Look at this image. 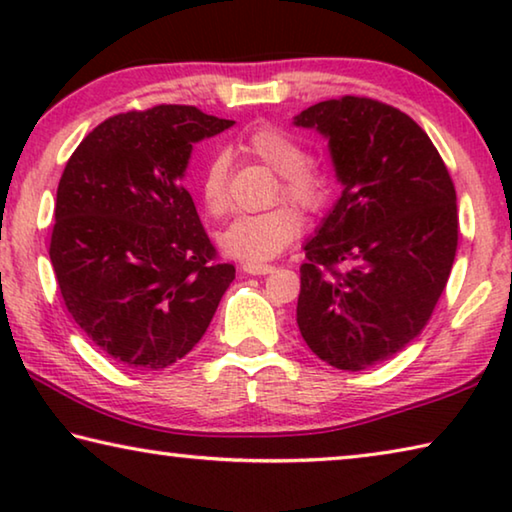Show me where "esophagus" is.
<instances>
[{"label":"esophagus","mask_w":512,"mask_h":512,"mask_svg":"<svg viewBox=\"0 0 512 512\" xmlns=\"http://www.w3.org/2000/svg\"><path fill=\"white\" fill-rule=\"evenodd\" d=\"M241 268H244V273L248 275H268L275 271V266L271 264H244Z\"/></svg>","instance_id":"obj_1"}]
</instances>
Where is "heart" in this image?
I'll return each mask as SVG.
<instances>
[{
	"label": "heart",
	"instance_id": "heart-1",
	"mask_svg": "<svg viewBox=\"0 0 512 512\" xmlns=\"http://www.w3.org/2000/svg\"><path fill=\"white\" fill-rule=\"evenodd\" d=\"M241 149L266 167L280 173L277 196H287L302 210L318 212L329 203L334 178L323 164L309 160V153L298 137L277 126H259L248 133ZM201 201L210 214L228 210V158L221 153L207 160L201 176ZM302 214L291 203H277L271 210L239 214L219 235L225 255L259 264L273 259L291 246L302 232Z\"/></svg>",
	"mask_w": 512,
	"mask_h": 512
}]
</instances>
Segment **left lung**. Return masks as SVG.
Segmentation results:
<instances>
[{"label":"left lung","instance_id":"1","mask_svg":"<svg viewBox=\"0 0 512 512\" xmlns=\"http://www.w3.org/2000/svg\"><path fill=\"white\" fill-rule=\"evenodd\" d=\"M325 137L343 185L305 244L296 320L318 359L366 370L404 350L445 291L458 246L456 189L429 135L366 97L293 119Z\"/></svg>","mask_w":512,"mask_h":512}]
</instances>
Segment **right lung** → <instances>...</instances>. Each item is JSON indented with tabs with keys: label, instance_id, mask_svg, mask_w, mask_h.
Segmentation results:
<instances>
[{
	"label": "right lung",
	"instance_id": "1",
	"mask_svg": "<svg viewBox=\"0 0 512 512\" xmlns=\"http://www.w3.org/2000/svg\"><path fill=\"white\" fill-rule=\"evenodd\" d=\"M232 124L194 106L121 112L65 164L51 266L76 325L126 368L183 359L235 280L183 187L194 144Z\"/></svg>",
	"mask_w": 512,
	"mask_h": 512
}]
</instances>
